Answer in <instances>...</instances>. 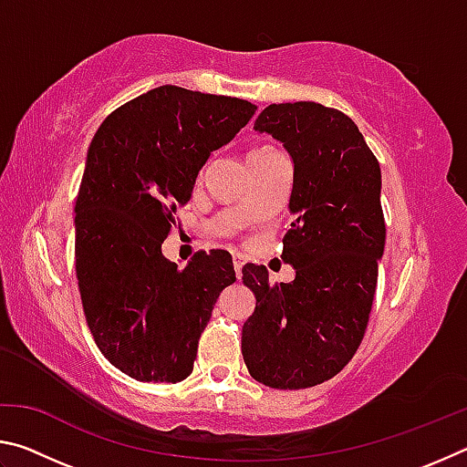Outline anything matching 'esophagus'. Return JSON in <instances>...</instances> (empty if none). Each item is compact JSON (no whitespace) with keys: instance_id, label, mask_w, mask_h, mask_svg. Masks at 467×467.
<instances>
[{"instance_id":"esophagus-1","label":"esophagus","mask_w":467,"mask_h":467,"mask_svg":"<svg viewBox=\"0 0 467 467\" xmlns=\"http://www.w3.org/2000/svg\"><path fill=\"white\" fill-rule=\"evenodd\" d=\"M233 264H234V274H236V278H241V270H243V264H244L243 255H239V253H236V255L233 257Z\"/></svg>"}]
</instances>
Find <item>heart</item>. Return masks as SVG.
<instances>
[{"label": "heart", "mask_w": 467, "mask_h": 467, "mask_svg": "<svg viewBox=\"0 0 467 467\" xmlns=\"http://www.w3.org/2000/svg\"><path fill=\"white\" fill-rule=\"evenodd\" d=\"M278 152V150H274V148H270V146H262V148H255L251 152V156H249V161H253V158H264V156H270V154H275Z\"/></svg>", "instance_id": "obj_1"}]
</instances>
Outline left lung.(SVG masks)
<instances>
[{"mask_svg":"<svg viewBox=\"0 0 467 467\" xmlns=\"http://www.w3.org/2000/svg\"><path fill=\"white\" fill-rule=\"evenodd\" d=\"M253 130L295 162L282 259L296 275L272 284L265 265L243 267L257 303L241 350L255 381L305 389L336 377L365 337L385 249L381 169L357 123L319 102L265 107Z\"/></svg>","mask_w":467,"mask_h":467,"instance_id":"left-lung-1","label":"left lung"}]
</instances>
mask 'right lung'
<instances>
[{
  "instance_id": "right-lung-1",
  "label": "right lung",
  "mask_w": 467,
  "mask_h": 467,
  "mask_svg": "<svg viewBox=\"0 0 467 467\" xmlns=\"http://www.w3.org/2000/svg\"><path fill=\"white\" fill-rule=\"evenodd\" d=\"M255 110L167 84L125 102L94 133L76 200V278L94 342L131 379L192 375L212 309L236 280L228 251H200L179 270L162 241L205 161Z\"/></svg>"
}]
</instances>
